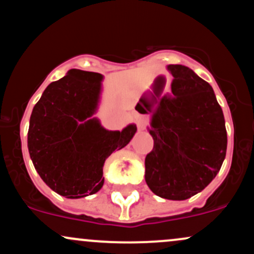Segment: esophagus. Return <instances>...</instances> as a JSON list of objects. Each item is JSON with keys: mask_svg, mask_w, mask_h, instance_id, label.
I'll return each mask as SVG.
<instances>
[{"mask_svg": "<svg viewBox=\"0 0 254 254\" xmlns=\"http://www.w3.org/2000/svg\"><path fill=\"white\" fill-rule=\"evenodd\" d=\"M137 129L138 131H144L146 130V125L143 122H137Z\"/></svg>", "mask_w": 254, "mask_h": 254, "instance_id": "esophagus-1", "label": "esophagus"}]
</instances>
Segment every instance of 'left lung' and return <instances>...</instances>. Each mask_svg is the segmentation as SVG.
Returning <instances> with one entry per match:
<instances>
[{"mask_svg": "<svg viewBox=\"0 0 254 254\" xmlns=\"http://www.w3.org/2000/svg\"><path fill=\"white\" fill-rule=\"evenodd\" d=\"M171 95L150 111L147 127L154 147L144 160L150 190L168 200H186L212 182L227 153L223 111L212 86L187 66L168 65Z\"/></svg>", "mask_w": 254, "mask_h": 254, "instance_id": "1", "label": "left lung"}]
</instances>
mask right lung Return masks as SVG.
Here are the masks:
<instances>
[{
  "label": "right lung",
  "mask_w": 254,
  "mask_h": 254,
  "mask_svg": "<svg viewBox=\"0 0 254 254\" xmlns=\"http://www.w3.org/2000/svg\"><path fill=\"white\" fill-rule=\"evenodd\" d=\"M104 76L72 68L47 86L33 107L27 148L52 190L67 199L95 194L105 182L106 159L131 141L137 127L107 130L95 117Z\"/></svg>",
  "instance_id": "right-lung-1"
}]
</instances>
